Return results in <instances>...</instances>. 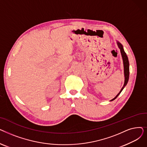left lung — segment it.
<instances>
[{"instance_id":"1","label":"left lung","mask_w":147,"mask_h":147,"mask_svg":"<svg viewBox=\"0 0 147 147\" xmlns=\"http://www.w3.org/2000/svg\"><path fill=\"white\" fill-rule=\"evenodd\" d=\"M117 43L119 49H120V52L121 54V57H122L123 61V66H124V74H125V83H124V85H123V86L122 87L121 89L119 92V93L116 95V96L111 100V101H113V100H114L115 99H116L117 97L120 94L123 89H124L125 87L126 86V84L129 80V63L127 56L124 51V49H123L122 45L120 43H119V42H117Z\"/></svg>"}]
</instances>
